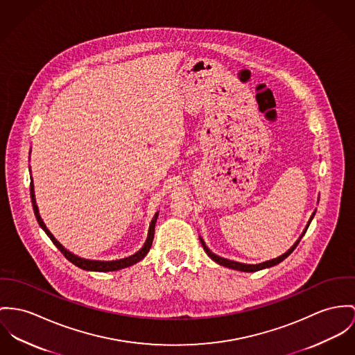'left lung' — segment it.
Instances as JSON below:
<instances>
[{"instance_id": "1", "label": "left lung", "mask_w": 355, "mask_h": 355, "mask_svg": "<svg viewBox=\"0 0 355 355\" xmlns=\"http://www.w3.org/2000/svg\"><path fill=\"white\" fill-rule=\"evenodd\" d=\"M315 216V212L312 214V216L309 218V221H308V224H306V227H305V231L308 230V227H309V224H311V221H312V218ZM305 231L302 232V235L300 236V239L295 243V245H292L285 254H282V255H279L278 258H274L272 261H266V262H263V263H258V265H245V263H241V262H235V261H230V259H225V258H221V257H218V255H215L207 245L204 243V241L200 238V242H201V245L204 247V251L208 254V257L212 259V261H215L216 263L218 265H221V266H225V268H230V269H234V270H241V272H258V270H262V269H266V268H272V266H275V265H278L279 262H282L286 257H289L292 252H293V250L297 247V245L300 243L301 238L304 236V234H305Z\"/></svg>"}]
</instances>
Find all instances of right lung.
Instances as JSON below:
<instances>
[{"instance_id":"obj_1","label":"right lung","mask_w":355,"mask_h":355,"mask_svg":"<svg viewBox=\"0 0 355 355\" xmlns=\"http://www.w3.org/2000/svg\"><path fill=\"white\" fill-rule=\"evenodd\" d=\"M29 191H31V200H32V205H33V212H35V216H36L39 225L43 228V231L47 234V236L53 241V243L59 248V251L66 257V259H69L73 265L81 268L83 270H89V272H114V270H120V269H124V268L135 265L139 261H141L147 255V252L150 251V247L153 245V239H154V231H155V223H157V218H158V212L155 214V216L151 220L146 243L134 255L123 258V259H117V261H92V259H83V258H80V257L71 254L70 251H67L63 245H60L55 239L54 235L49 231V228L46 227V224L43 223V220H42L40 215H39V209H37L36 200H35V191H33V182L32 181H31V185H29Z\"/></svg>"}]
</instances>
